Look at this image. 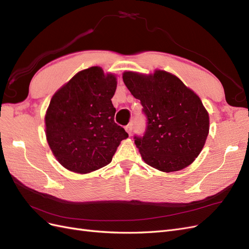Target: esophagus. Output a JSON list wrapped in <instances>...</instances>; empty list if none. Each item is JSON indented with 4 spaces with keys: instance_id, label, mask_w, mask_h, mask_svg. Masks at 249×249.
<instances>
[{
    "instance_id": "esophagus-1",
    "label": "esophagus",
    "mask_w": 249,
    "mask_h": 249,
    "mask_svg": "<svg viewBox=\"0 0 249 249\" xmlns=\"http://www.w3.org/2000/svg\"><path fill=\"white\" fill-rule=\"evenodd\" d=\"M125 131L129 133V135H131L132 134V132H133V124L131 123V124H127L126 126H125Z\"/></svg>"
}]
</instances>
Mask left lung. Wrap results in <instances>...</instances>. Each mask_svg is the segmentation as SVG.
Returning <instances> with one entry per match:
<instances>
[{
    "label": "left lung",
    "instance_id": "obj_1",
    "mask_svg": "<svg viewBox=\"0 0 249 249\" xmlns=\"http://www.w3.org/2000/svg\"><path fill=\"white\" fill-rule=\"evenodd\" d=\"M124 82L146 117L143 136H134L142 159L164 172L190 165L205 145L209 114L199 97L173 74L125 71Z\"/></svg>",
    "mask_w": 249,
    "mask_h": 249
}]
</instances>
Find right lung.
I'll return each mask as SVG.
<instances>
[{"instance_id": "1", "label": "right lung", "mask_w": 249, "mask_h": 249, "mask_svg": "<svg viewBox=\"0 0 249 249\" xmlns=\"http://www.w3.org/2000/svg\"><path fill=\"white\" fill-rule=\"evenodd\" d=\"M117 86L113 74L93 66L78 72L53 95L46 114L48 143L59 163L87 173L106 166L122 140L111 99Z\"/></svg>"}]
</instances>
